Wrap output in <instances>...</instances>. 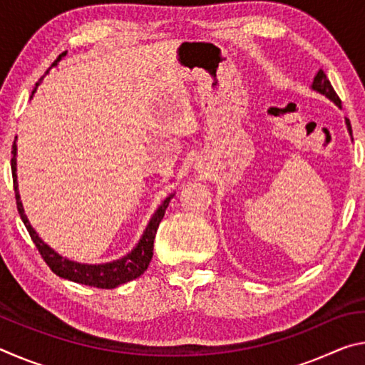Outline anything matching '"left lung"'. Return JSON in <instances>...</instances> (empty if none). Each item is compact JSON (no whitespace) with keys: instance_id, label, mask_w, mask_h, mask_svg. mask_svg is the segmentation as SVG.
Returning <instances> with one entry per match:
<instances>
[{"instance_id":"left-lung-1","label":"left lung","mask_w":365,"mask_h":365,"mask_svg":"<svg viewBox=\"0 0 365 365\" xmlns=\"http://www.w3.org/2000/svg\"><path fill=\"white\" fill-rule=\"evenodd\" d=\"M312 88L316 90V91H319V93H322V95H325L327 98H330V100L336 104V106H339L341 108V100H339L338 98V95H336V91L333 90V86H331V83H330V80L327 78V76H325V72L320 69L319 72H317V76H316V78H314V83H312ZM346 125H348V130H349V133L353 132L351 130V123H349V120L346 119Z\"/></svg>"}]
</instances>
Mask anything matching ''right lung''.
<instances>
[{"label": "right lung", "instance_id": "add662e5", "mask_svg": "<svg viewBox=\"0 0 365 365\" xmlns=\"http://www.w3.org/2000/svg\"><path fill=\"white\" fill-rule=\"evenodd\" d=\"M67 54V51L61 53L58 59L54 61L51 66H56L61 59H63ZM48 72V71H46ZM40 83V82H38ZM32 91V95L35 93L36 86ZM16 141L12 145V158H11V170H12V182H14V193H16V202H17V211L21 214V219L24 222V225L27 227V232L32 238V242L35 243L36 250H38L40 256L43 257V261L46 262V265L51 269L54 274L63 277V279H67L71 282L76 283H82V285H88V287H96V288H104V289H110L122 285V283H127L133 279H137L143 272L148 269L150 265V261L153 257V248H154V237H156L158 227L163 220L165 209L169 206L170 197L164 200L163 205L159 206V209L156 211V214L153 215V219L148 224L146 230L143 233V237L137 245L130 255L123 256L119 261L114 262H108V264H98V265H88V264H78V262H72L69 259H66L63 256H59L58 252H54L48 245H45L38 238V235L35 233V230L30 227L29 220L24 214L22 209V202L19 201V191H17V175H16Z\"/></svg>", "mask_w": 365, "mask_h": 365}]
</instances>
